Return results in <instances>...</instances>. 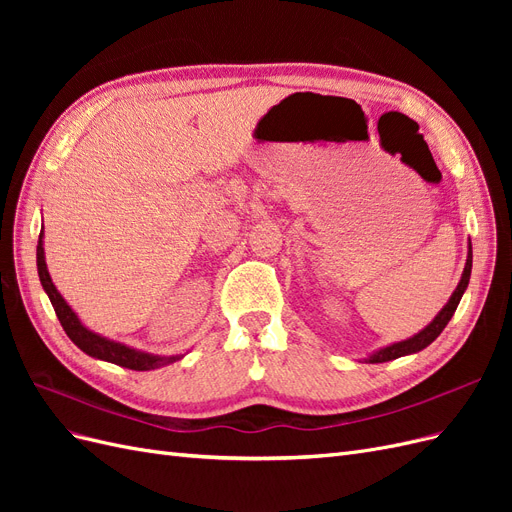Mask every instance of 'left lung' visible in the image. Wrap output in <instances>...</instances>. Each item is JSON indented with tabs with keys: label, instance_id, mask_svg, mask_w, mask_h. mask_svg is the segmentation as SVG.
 <instances>
[{
	"label": "left lung",
	"instance_id": "left-lung-1",
	"mask_svg": "<svg viewBox=\"0 0 512 512\" xmlns=\"http://www.w3.org/2000/svg\"><path fill=\"white\" fill-rule=\"evenodd\" d=\"M470 273H472V243L468 245V260H466V267H463V273H461V280L457 284V288L453 290L451 299H448V303L440 309L438 316L433 318L427 327L423 331H418L416 335L404 339V342H397V344H391V346H384L376 352H371L367 356V363H386V361H393V359H399V356H406V354H414V352H421L423 348H427L433 339H436L444 327L448 324V320L453 318L455 309L463 297V292H466L468 288V282H470Z\"/></svg>",
	"mask_w": 512,
	"mask_h": 512
}]
</instances>
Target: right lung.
Returning <instances> with one entry per match:
<instances>
[{
    "label": "right lung",
    "mask_w": 512,
    "mask_h": 512,
    "mask_svg": "<svg viewBox=\"0 0 512 512\" xmlns=\"http://www.w3.org/2000/svg\"><path fill=\"white\" fill-rule=\"evenodd\" d=\"M44 230L40 232V239H38V247H36V265H38V275H40V284L44 288V292L49 294L51 305L55 309V314L61 322V327H64L66 335L72 339V342L79 346L85 354L94 356V359L106 361V363H115L121 367H128L134 371H149V369H158L164 365L175 363L179 359H183V354H170V356H162V354H149L143 350H136L130 348L121 342H115V339H108L102 337L100 333L89 331L85 324L79 320L72 312V307L66 303V299L61 297L57 292L49 269H46V260H44Z\"/></svg>",
    "instance_id": "obj_1"
}]
</instances>
